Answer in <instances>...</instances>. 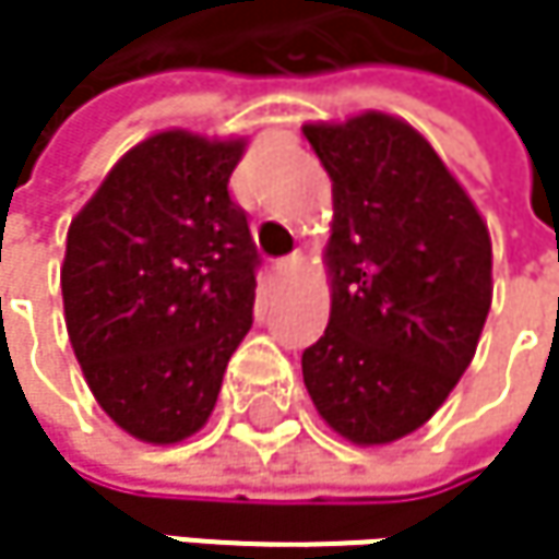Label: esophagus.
<instances>
[{"mask_svg":"<svg viewBox=\"0 0 559 559\" xmlns=\"http://www.w3.org/2000/svg\"><path fill=\"white\" fill-rule=\"evenodd\" d=\"M275 269H278L281 275H297V272L304 269V255H300V252H294V255H287V259H281V262H278V265H275Z\"/></svg>","mask_w":559,"mask_h":559,"instance_id":"esophagus-1","label":"esophagus"}]
</instances>
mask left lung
Instances as JSON below:
<instances>
[{"mask_svg":"<svg viewBox=\"0 0 559 559\" xmlns=\"http://www.w3.org/2000/svg\"><path fill=\"white\" fill-rule=\"evenodd\" d=\"M333 180L330 323L304 349L317 414L356 447L424 427L469 369L492 307V239L466 187L404 119L307 122Z\"/></svg>","mask_w":559,"mask_h":559,"instance_id":"obj_1","label":"left lung"}]
</instances>
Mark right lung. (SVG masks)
Wrapping results in <instances>:
<instances>
[{"label": "right lung", "mask_w": 559, "mask_h": 559, "mask_svg": "<svg viewBox=\"0 0 559 559\" xmlns=\"http://www.w3.org/2000/svg\"><path fill=\"white\" fill-rule=\"evenodd\" d=\"M246 145L155 132L112 165L67 229L60 290L73 356L109 420L152 447L210 420L252 326L259 252L229 200Z\"/></svg>", "instance_id": "1"}]
</instances>
